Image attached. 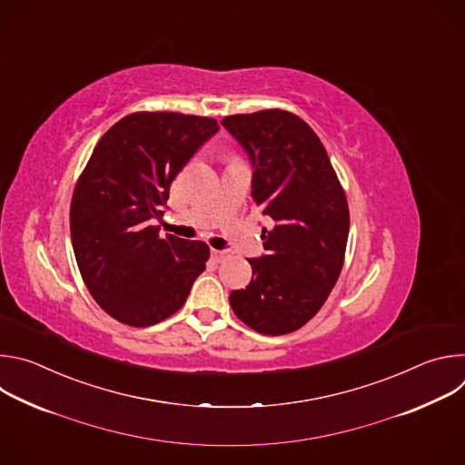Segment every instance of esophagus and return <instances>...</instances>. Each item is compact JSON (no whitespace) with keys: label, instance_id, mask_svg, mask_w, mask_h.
I'll return each mask as SVG.
<instances>
[{"label":"esophagus","instance_id":"obj_1","mask_svg":"<svg viewBox=\"0 0 465 465\" xmlns=\"http://www.w3.org/2000/svg\"><path fill=\"white\" fill-rule=\"evenodd\" d=\"M212 253H213V257H215L217 261H223L224 257H228V255H230V252H228V250H217V248H213V250H212Z\"/></svg>","mask_w":465,"mask_h":465}]
</instances>
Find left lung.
<instances>
[{
	"instance_id": "1",
	"label": "left lung",
	"mask_w": 465,
	"mask_h": 465,
	"mask_svg": "<svg viewBox=\"0 0 465 465\" xmlns=\"http://www.w3.org/2000/svg\"><path fill=\"white\" fill-rule=\"evenodd\" d=\"M252 162L253 206L264 255L248 259L252 282L230 294L239 320L262 335L305 325L333 291L350 232L346 193L314 130L285 110L235 114L221 121Z\"/></svg>"
}]
</instances>
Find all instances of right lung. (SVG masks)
Returning a JSON list of instances; mask_svg holds the SVG:
<instances>
[{
	"label": "right lung",
	"instance_id": "obj_1",
	"mask_svg": "<svg viewBox=\"0 0 465 465\" xmlns=\"http://www.w3.org/2000/svg\"><path fill=\"white\" fill-rule=\"evenodd\" d=\"M219 124L178 112H136L95 145L77 180L70 228L81 276L104 312L132 327L174 314L206 271L210 248L153 226L169 187Z\"/></svg>",
	"mask_w": 465,
	"mask_h": 465
}]
</instances>
